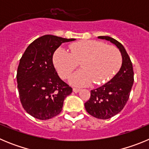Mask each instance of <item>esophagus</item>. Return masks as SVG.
Instances as JSON below:
<instances>
[{
	"instance_id": "1",
	"label": "esophagus",
	"mask_w": 149,
	"mask_h": 149,
	"mask_svg": "<svg viewBox=\"0 0 149 149\" xmlns=\"http://www.w3.org/2000/svg\"><path fill=\"white\" fill-rule=\"evenodd\" d=\"M80 90H81V89H77V88H73V92H74V93H78V92H80Z\"/></svg>"
}]
</instances>
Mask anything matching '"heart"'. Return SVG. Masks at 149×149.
Masks as SVG:
<instances>
[{
	"instance_id": "1",
	"label": "heart",
	"mask_w": 149,
	"mask_h": 149,
	"mask_svg": "<svg viewBox=\"0 0 149 149\" xmlns=\"http://www.w3.org/2000/svg\"><path fill=\"white\" fill-rule=\"evenodd\" d=\"M71 53L59 48L54 54L53 62L59 75L68 78L81 65V70L74 73L69 83L75 86H88L106 83L113 77L122 65V55L116 47L93 40H84L69 46Z\"/></svg>"
}]
</instances>
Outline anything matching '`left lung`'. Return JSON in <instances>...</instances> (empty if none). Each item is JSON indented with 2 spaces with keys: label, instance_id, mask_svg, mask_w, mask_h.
<instances>
[{
  "label": "left lung",
  "instance_id": "1",
  "mask_svg": "<svg viewBox=\"0 0 149 149\" xmlns=\"http://www.w3.org/2000/svg\"><path fill=\"white\" fill-rule=\"evenodd\" d=\"M98 39L110 41L122 55V66L110 81L91 90L89 101L84 104L87 113L100 119H107L118 114L127 103L134 84L132 63L124 46L113 38L101 36Z\"/></svg>",
  "mask_w": 149,
  "mask_h": 149
}]
</instances>
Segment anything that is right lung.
Here are the masks:
<instances>
[{
  "label": "right lung",
  "mask_w": 149,
  "mask_h": 149,
  "mask_svg": "<svg viewBox=\"0 0 149 149\" xmlns=\"http://www.w3.org/2000/svg\"><path fill=\"white\" fill-rule=\"evenodd\" d=\"M74 40L45 35L29 45L22 55L16 76L18 93L24 109L36 119L46 120L58 115L72 93L56 73L53 54L62 43Z\"/></svg>",
  "instance_id": "1"
}]
</instances>
